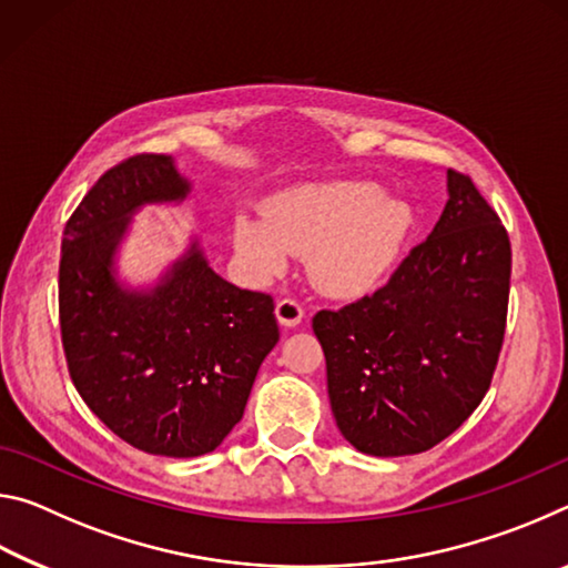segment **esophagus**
Segmentation results:
<instances>
[{"instance_id":"34e87169","label":"esophagus","mask_w":568,"mask_h":568,"mask_svg":"<svg viewBox=\"0 0 568 568\" xmlns=\"http://www.w3.org/2000/svg\"><path fill=\"white\" fill-rule=\"evenodd\" d=\"M275 318L285 328H295V325H301L303 321V307L301 303L291 301V297H283V301H277L275 305Z\"/></svg>"}]
</instances>
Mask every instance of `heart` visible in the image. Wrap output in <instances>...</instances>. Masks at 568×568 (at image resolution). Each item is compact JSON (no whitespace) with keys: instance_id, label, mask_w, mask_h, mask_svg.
Returning <instances> with one entry per match:
<instances>
[{"instance_id":"heart-1","label":"heart","mask_w":568,"mask_h":568,"mask_svg":"<svg viewBox=\"0 0 568 568\" xmlns=\"http://www.w3.org/2000/svg\"><path fill=\"white\" fill-rule=\"evenodd\" d=\"M416 230V210L376 182L328 180L287 187L265 213L240 210L233 245L257 281L285 271L291 253L307 255V271L331 295L376 291L396 271Z\"/></svg>"}]
</instances>
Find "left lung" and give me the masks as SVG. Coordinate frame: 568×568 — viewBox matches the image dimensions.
<instances>
[{
  "label": "left lung",
  "mask_w": 568,
  "mask_h": 568,
  "mask_svg": "<svg viewBox=\"0 0 568 568\" xmlns=\"http://www.w3.org/2000/svg\"><path fill=\"white\" fill-rule=\"evenodd\" d=\"M426 243L373 295L313 318L343 438L368 456L434 448L484 400L504 343L511 245L466 175L446 172Z\"/></svg>",
  "instance_id": "8db88e82"
}]
</instances>
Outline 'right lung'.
Returning <instances> with one entry per match:
<instances>
[{"mask_svg":"<svg viewBox=\"0 0 568 568\" xmlns=\"http://www.w3.org/2000/svg\"><path fill=\"white\" fill-rule=\"evenodd\" d=\"M192 182L172 155H138L94 182L64 227L60 323L82 400L112 434L152 456L195 458L243 418L275 348L273 297L217 275L192 233L145 283L122 277L134 215L182 205Z\"/></svg>","mask_w":568,"mask_h":568,"instance_id":"obj_1","label":"right lung"}]
</instances>
